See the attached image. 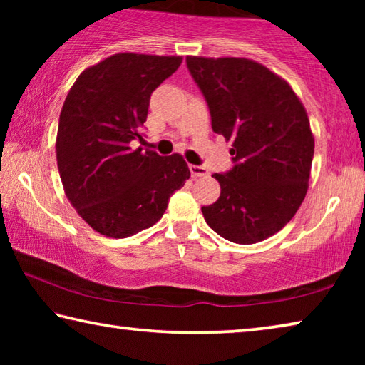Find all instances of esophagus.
I'll list each match as a JSON object with an SVG mask.
<instances>
[{"label": "esophagus", "instance_id": "esophagus-1", "mask_svg": "<svg viewBox=\"0 0 365 365\" xmlns=\"http://www.w3.org/2000/svg\"><path fill=\"white\" fill-rule=\"evenodd\" d=\"M190 172H191V177H206L207 175V170H206V168H202V165L191 164Z\"/></svg>", "mask_w": 365, "mask_h": 365}]
</instances>
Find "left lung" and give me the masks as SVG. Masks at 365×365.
I'll return each instance as SVG.
<instances>
[{
  "label": "left lung",
  "mask_w": 365,
  "mask_h": 365,
  "mask_svg": "<svg viewBox=\"0 0 365 365\" xmlns=\"http://www.w3.org/2000/svg\"><path fill=\"white\" fill-rule=\"evenodd\" d=\"M211 110L212 130L232 140L235 165L214 174L219 200L201 211L228 242L252 245L282 230L309 188L314 135L285 78L246 58L188 56Z\"/></svg>",
  "instance_id": "obj_1"
}]
</instances>
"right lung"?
I'll list each match as a JSON object with an SVG mask.
<instances>
[{
	"label": "right lung",
	"instance_id": "1",
	"mask_svg": "<svg viewBox=\"0 0 365 365\" xmlns=\"http://www.w3.org/2000/svg\"><path fill=\"white\" fill-rule=\"evenodd\" d=\"M182 56L119 53L86 67L67 93L56 137L64 193L95 232L127 238L156 224L190 178L182 154L132 150L154 90Z\"/></svg>",
	"mask_w": 365,
	"mask_h": 365
}]
</instances>
